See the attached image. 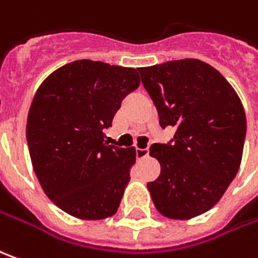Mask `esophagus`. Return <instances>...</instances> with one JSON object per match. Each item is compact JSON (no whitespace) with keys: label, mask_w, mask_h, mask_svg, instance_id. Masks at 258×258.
Returning <instances> with one entry per match:
<instances>
[{"label":"esophagus","mask_w":258,"mask_h":258,"mask_svg":"<svg viewBox=\"0 0 258 258\" xmlns=\"http://www.w3.org/2000/svg\"><path fill=\"white\" fill-rule=\"evenodd\" d=\"M137 158H145L148 155V148H137Z\"/></svg>","instance_id":"esophagus-1"}]
</instances>
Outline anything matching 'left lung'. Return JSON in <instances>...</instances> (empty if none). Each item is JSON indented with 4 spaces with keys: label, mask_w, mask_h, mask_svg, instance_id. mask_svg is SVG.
I'll return each instance as SVG.
<instances>
[{
    "label": "left lung",
    "mask_w": 258,
    "mask_h": 258,
    "mask_svg": "<svg viewBox=\"0 0 258 258\" xmlns=\"http://www.w3.org/2000/svg\"><path fill=\"white\" fill-rule=\"evenodd\" d=\"M169 144H152L161 173L147 186L162 216L186 220L216 205L239 171L246 113L237 93L215 68L198 59L140 68Z\"/></svg>",
    "instance_id": "left-lung-1"
}]
</instances>
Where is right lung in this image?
Here are the masks:
<instances>
[{
	"instance_id": "add662e5",
	"label": "right lung",
	"mask_w": 258,
	"mask_h": 258,
	"mask_svg": "<svg viewBox=\"0 0 258 258\" xmlns=\"http://www.w3.org/2000/svg\"><path fill=\"white\" fill-rule=\"evenodd\" d=\"M140 86L133 68L89 59L50 73L32 100L26 141L33 171L57 208L83 220L114 215L136 148L104 141L122 99Z\"/></svg>"
}]
</instances>
